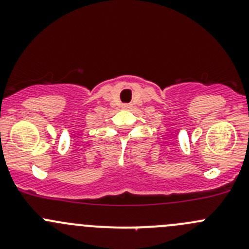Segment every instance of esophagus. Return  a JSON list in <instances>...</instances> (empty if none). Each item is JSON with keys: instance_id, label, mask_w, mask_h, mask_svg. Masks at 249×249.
Segmentation results:
<instances>
[{"instance_id": "obj_1", "label": "esophagus", "mask_w": 249, "mask_h": 249, "mask_svg": "<svg viewBox=\"0 0 249 249\" xmlns=\"http://www.w3.org/2000/svg\"><path fill=\"white\" fill-rule=\"evenodd\" d=\"M131 105H130V104H125V105H123V108H124V109H130V108H131Z\"/></svg>"}]
</instances>
